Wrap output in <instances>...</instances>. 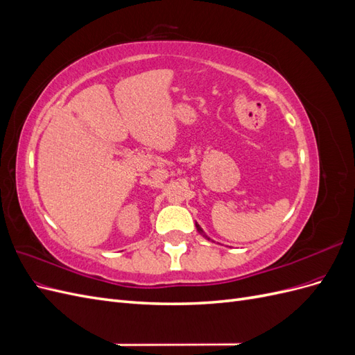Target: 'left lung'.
<instances>
[{"mask_svg": "<svg viewBox=\"0 0 355 355\" xmlns=\"http://www.w3.org/2000/svg\"><path fill=\"white\" fill-rule=\"evenodd\" d=\"M196 227H197V231H198V232H200V234H201V235H202V237H206V239H207V240H210V239H209V237H207V235H206V234H204V231H202V230H201V227H200V225H198V223H196Z\"/></svg>", "mask_w": 355, "mask_h": 355, "instance_id": "1", "label": "left lung"}]
</instances>
